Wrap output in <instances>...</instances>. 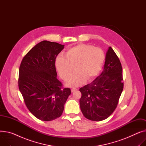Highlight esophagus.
Wrapping results in <instances>:
<instances>
[{
    "label": "esophagus",
    "instance_id": "1",
    "mask_svg": "<svg viewBox=\"0 0 146 146\" xmlns=\"http://www.w3.org/2000/svg\"><path fill=\"white\" fill-rule=\"evenodd\" d=\"M76 90H77V89L75 88H71V91H72V92H74V91H76Z\"/></svg>",
    "mask_w": 146,
    "mask_h": 146
}]
</instances>
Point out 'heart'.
Returning a JSON list of instances; mask_svg holds the SVG:
<instances>
[{
	"label": "heart",
	"mask_w": 146,
	"mask_h": 146,
	"mask_svg": "<svg viewBox=\"0 0 146 146\" xmlns=\"http://www.w3.org/2000/svg\"><path fill=\"white\" fill-rule=\"evenodd\" d=\"M65 57L58 55L55 60V65L60 76L67 80L74 66L76 70L66 81L69 86H78L85 80H91L101 70L104 60V51L99 47L80 44L67 50Z\"/></svg>",
	"instance_id": "heart-1"
}]
</instances>
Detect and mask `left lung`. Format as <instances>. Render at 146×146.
<instances>
[{"instance_id":"8db88e82","label":"left lung","mask_w":146,"mask_h":146,"mask_svg":"<svg viewBox=\"0 0 146 146\" xmlns=\"http://www.w3.org/2000/svg\"><path fill=\"white\" fill-rule=\"evenodd\" d=\"M123 89L121 65L109 47L101 74L92 83L80 89L82 94L80 104L84 116L92 121L107 119L115 110Z\"/></svg>"}]
</instances>
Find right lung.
<instances>
[{
	"mask_svg": "<svg viewBox=\"0 0 146 146\" xmlns=\"http://www.w3.org/2000/svg\"><path fill=\"white\" fill-rule=\"evenodd\" d=\"M64 45L42 41L22 60L19 77V90L31 113L43 121L60 117L71 94L70 88L61 89L57 79L55 60Z\"/></svg>",
	"mask_w": 146,
	"mask_h": 146,
	"instance_id": "add662e5",
	"label": "right lung"
}]
</instances>
